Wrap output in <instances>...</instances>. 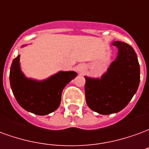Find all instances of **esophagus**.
I'll list each match as a JSON object with an SVG mask.
<instances>
[{"instance_id":"1","label":"esophagus","mask_w":149,"mask_h":149,"mask_svg":"<svg viewBox=\"0 0 149 149\" xmlns=\"http://www.w3.org/2000/svg\"><path fill=\"white\" fill-rule=\"evenodd\" d=\"M77 71L81 73H84V71H85V68H84L83 65H79L77 67Z\"/></svg>"}]
</instances>
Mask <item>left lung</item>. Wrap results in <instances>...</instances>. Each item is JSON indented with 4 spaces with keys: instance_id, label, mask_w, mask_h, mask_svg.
I'll return each instance as SVG.
<instances>
[{
    "instance_id": "8db88e82",
    "label": "left lung",
    "mask_w": 149,
    "mask_h": 149,
    "mask_svg": "<svg viewBox=\"0 0 149 149\" xmlns=\"http://www.w3.org/2000/svg\"><path fill=\"white\" fill-rule=\"evenodd\" d=\"M118 56L101 79L85 78L88 106L102 115L121 111L128 105L140 83V65L136 53L128 44L115 41Z\"/></svg>"
}]
</instances>
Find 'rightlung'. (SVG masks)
I'll return each instance as SVG.
<instances>
[{"mask_svg": "<svg viewBox=\"0 0 149 149\" xmlns=\"http://www.w3.org/2000/svg\"><path fill=\"white\" fill-rule=\"evenodd\" d=\"M19 58L20 55L13 59L9 73L12 91L18 104L26 111L37 115L54 112L60 106L64 88L77 73L60 72L45 81H33L27 79L21 72Z\"/></svg>", "mask_w": 149, "mask_h": 149, "instance_id": "add662e5", "label": "right lung"}]
</instances>
